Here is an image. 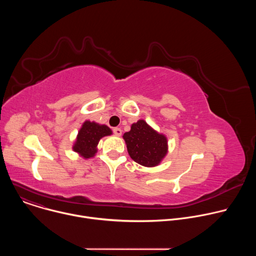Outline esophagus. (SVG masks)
<instances>
[{"instance_id": "34e87169", "label": "esophagus", "mask_w": 256, "mask_h": 256, "mask_svg": "<svg viewBox=\"0 0 256 256\" xmlns=\"http://www.w3.org/2000/svg\"><path fill=\"white\" fill-rule=\"evenodd\" d=\"M114 134H116V136H122V130L120 128H114Z\"/></svg>"}]
</instances>
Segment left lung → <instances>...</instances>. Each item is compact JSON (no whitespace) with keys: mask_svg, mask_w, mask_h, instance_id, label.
Segmentation results:
<instances>
[{"mask_svg":"<svg viewBox=\"0 0 256 256\" xmlns=\"http://www.w3.org/2000/svg\"><path fill=\"white\" fill-rule=\"evenodd\" d=\"M130 158L144 167L158 166L168 153V140L144 120L132 124L122 136Z\"/></svg>","mask_w":256,"mask_h":256,"instance_id":"obj_1","label":"left lung"}]
</instances>
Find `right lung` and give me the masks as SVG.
Segmentation results:
<instances>
[{"mask_svg":"<svg viewBox=\"0 0 256 256\" xmlns=\"http://www.w3.org/2000/svg\"><path fill=\"white\" fill-rule=\"evenodd\" d=\"M112 134V130L105 124L86 120L78 132L76 140L72 144V151L84 159L92 158L97 153V146L103 136Z\"/></svg>","mask_w":256,"mask_h":256,"instance_id":"add662e5","label":"right lung"}]
</instances>
